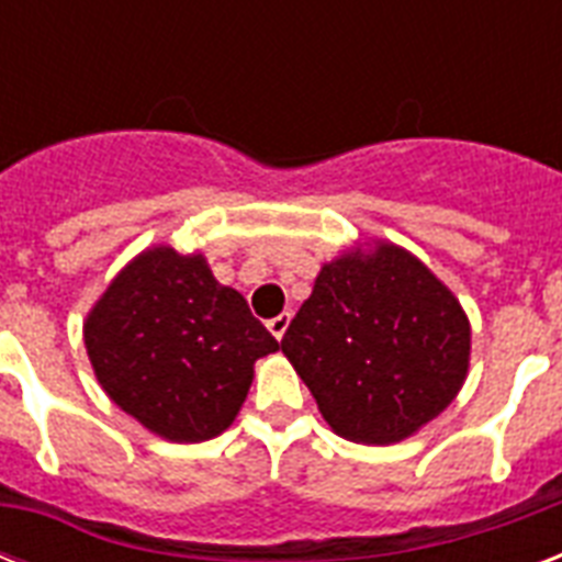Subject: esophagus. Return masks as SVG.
Segmentation results:
<instances>
[{
	"label": "esophagus",
	"mask_w": 562,
	"mask_h": 562,
	"mask_svg": "<svg viewBox=\"0 0 562 562\" xmlns=\"http://www.w3.org/2000/svg\"><path fill=\"white\" fill-rule=\"evenodd\" d=\"M289 324H291V315H289V312H282V315H277V317H271V321H268V329H271L273 338L280 341L282 335H285V329H289Z\"/></svg>",
	"instance_id": "34e87169"
}]
</instances>
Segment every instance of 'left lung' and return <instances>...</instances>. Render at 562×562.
Returning <instances> with one entry per match:
<instances>
[{
  "instance_id": "1",
  "label": "left lung",
  "mask_w": 562,
  "mask_h": 562,
  "mask_svg": "<svg viewBox=\"0 0 562 562\" xmlns=\"http://www.w3.org/2000/svg\"><path fill=\"white\" fill-rule=\"evenodd\" d=\"M280 347L335 435L391 446L452 405L470 373L472 329L426 262L373 238L321 265Z\"/></svg>"
}]
</instances>
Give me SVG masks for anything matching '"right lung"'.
<instances>
[{
    "label": "right lung",
    "instance_id": "1",
    "mask_svg": "<svg viewBox=\"0 0 562 562\" xmlns=\"http://www.w3.org/2000/svg\"><path fill=\"white\" fill-rule=\"evenodd\" d=\"M101 391L151 435L201 443L233 426L254 364L280 344L203 254L145 247L83 321Z\"/></svg>",
    "mask_w": 562,
    "mask_h": 562
}]
</instances>
